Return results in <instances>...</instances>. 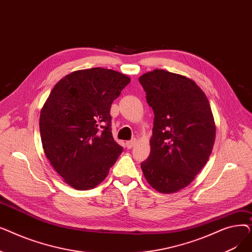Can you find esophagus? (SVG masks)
<instances>
[{
  "label": "esophagus",
  "instance_id": "esophagus-1",
  "mask_svg": "<svg viewBox=\"0 0 252 252\" xmlns=\"http://www.w3.org/2000/svg\"><path fill=\"white\" fill-rule=\"evenodd\" d=\"M135 145H136V141H135V140L127 141V142L126 143V146L127 149H131V148H133V147L135 146Z\"/></svg>",
  "mask_w": 252,
  "mask_h": 252
}]
</instances>
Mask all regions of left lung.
Listing matches in <instances>:
<instances>
[{"mask_svg": "<svg viewBox=\"0 0 252 252\" xmlns=\"http://www.w3.org/2000/svg\"><path fill=\"white\" fill-rule=\"evenodd\" d=\"M139 82L154 112L151 151L142 171L156 191L178 192L199 174L213 151V111L204 92L187 76L155 69Z\"/></svg>", "mask_w": 252, "mask_h": 252, "instance_id": "8db88e82", "label": "left lung"}]
</instances>
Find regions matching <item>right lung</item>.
Here are the masks:
<instances>
[{
    "label": "right lung",
    "mask_w": 252,
    "mask_h": 252,
    "mask_svg": "<svg viewBox=\"0 0 252 252\" xmlns=\"http://www.w3.org/2000/svg\"><path fill=\"white\" fill-rule=\"evenodd\" d=\"M129 82L126 74L95 67L65 75L53 88L39 133L51 165L70 187H97L122 154L111 133L110 107Z\"/></svg>",
    "instance_id": "obj_1"
}]
</instances>
